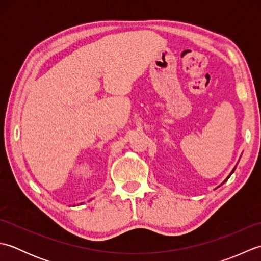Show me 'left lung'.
I'll use <instances>...</instances> for the list:
<instances>
[{
    "mask_svg": "<svg viewBox=\"0 0 261 261\" xmlns=\"http://www.w3.org/2000/svg\"><path fill=\"white\" fill-rule=\"evenodd\" d=\"M234 169H236V168H233V170H232V171H231V174H230V176H231L232 174H233V171H234ZM230 176H228V178H226V179H225V181H226V180H228V179L230 178Z\"/></svg>",
    "mask_w": 261,
    "mask_h": 261,
    "instance_id": "left-lung-1",
    "label": "left lung"
}]
</instances>
